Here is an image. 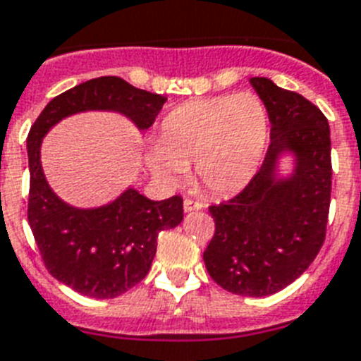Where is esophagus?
Instances as JSON below:
<instances>
[{"mask_svg": "<svg viewBox=\"0 0 361 361\" xmlns=\"http://www.w3.org/2000/svg\"><path fill=\"white\" fill-rule=\"evenodd\" d=\"M200 209H204L202 202H196V200L190 198H185V202H183V211L185 213H192V211H200Z\"/></svg>", "mask_w": 361, "mask_h": 361, "instance_id": "esophagus-1", "label": "esophagus"}]
</instances>
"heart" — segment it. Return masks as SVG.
I'll use <instances>...</instances> for the list:
<instances>
[{
  "label": "heart",
  "mask_w": 361,
  "mask_h": 361,
  "mask_svg": "<svg viewBox=\"0 0 361 361\" xmlns=\"http://www.w3.org/2000/svg\"><path fill=\"white\" fill-rule=\"evenodd\" d=\"M268 134V111L255 93L200 99L176 106L163 117L156 147L145 152V161L169 187L178 185L195 163L209 192L229 196L253 180Z\"/></svg>",
  "instance_id": "1"
}]
</instances>
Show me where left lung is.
Returning a JSON list of instances; mask_svg holds the SVG:
<instances>
[{
    "label": "left lung",
    "mask_w": 361,
    "mask_h": 361,
    "mask_svg": "<svg viewBox=\"0 0 361 361\" xmlns=\"http://www.w3.org/2000/svg\"><path fill=\"white\" fill-rule=\"evenodd\" d=\"M250 84L271 123L268 154L240 195L209 207L216 229L204 262L227 292L266 298L305 274L323 246L332 187L330 128L319 108L299 93L266 77Z\"/></svg>",
    "instance_id": "obj_1"
}]
</instances>
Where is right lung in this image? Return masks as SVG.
Returning a JSON list of instances; mask_svg holds the SVG:
<instances>
[{"label":"right lung","mask_w":361,"mask_h":361,"mask_svg":"<svg viewBox=\"0 0 361 361\" xmlns=\"http://www.w3.org/2000/svg\"><path fill=\"white\" fill-rule=\"evenodd\" d=\"M165 101L119 77L92 78L54 97L29 132V226L49 274L87 298H117L143 281L156 257L159 231L183 220V200L172 196L154 202L128 185L104 205L68 204L45 178L44 137L60 121L86 111L121 114L145 132Z\"/></svg>","instance_id":"add662e5"}]
</instances>
